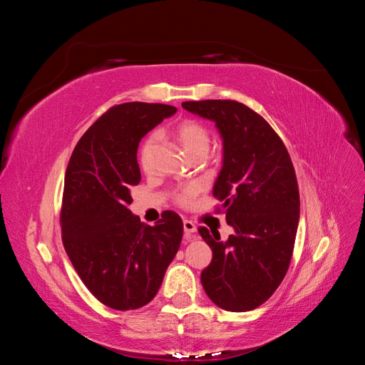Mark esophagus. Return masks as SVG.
Listing matches in <instances>:
<instances>
[{
	"mask_svg": "<svg viewBox=\"0 0 365 365\" xmlns=\"http://www.w3.org/2000/svg\"><path fill=\"white\" fill-rule=\"evenodd\" d=\"M182 225H184V233H185L187 236H193V235H196V225L192 222V220H189V219H184Z\"/></svg>",
	"mask_w": 365,
	"mask_h": 365,
	"instance_id": "obj_1",
	"label": "esophagus"
}]
</instances>
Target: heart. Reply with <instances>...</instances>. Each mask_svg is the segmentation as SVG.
Returning <instances> with one entry per match:
<instances>
[{
    "label": "heart",
    "instance_id": "heart-1",
    "mask_svg": "<svg viewBox=\"0 0 365 365\" xmlns=\"http://www.w3.org/2000/svg\"><path fill=\"white\" fill-rule=\"evenodd\" d=\"M173 137L180 143L181 148L185 150V153L190 158L197 155L207 157L210 146H212V134H210L208 128L196 120L181 121V123L173 129ZM158 140H160L158 132H152V134H149L146 140L143 141V145L140 148L138 160H140L141 168L145 170L150 169L152 157H153V152L157 149ZM195 195H196L195 187H189V189H184L176 200H178L180 204L185 205L193 200Z\"/></svg>",
    "mask_w": 365,
    "mask_h": 365
}]
</instances>
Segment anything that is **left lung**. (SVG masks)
<instances>
[{"instance_id": "left-lung-1", "label": "left lung", "mask_w": 365, "mask_h": 365, "mask_svg": "<svg viewBox=\"0 0 365 365\" xmlns=\"http://www.w3.org/2000/svg\"><path fill=\"white\" fill-rule=\"evenodd\" d=\"M182 108L213 121L222 138L213 196L235 230L220 240L217 231L200 228L213 251L201 283L220 309L252 311L279 288L292 257L300 195L291 157L268 121L244 103L201 101Z\"/></svg>"}]
</instances>
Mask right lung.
<instances>
[{"label": "right lung", "mask_w": 365, "mask_h": 365, "mask_svg": "<svg viewBox=\"0 0 365 365\" xmlns=\"http://www.w3.org/2000/svg\"><path fill=\"white\" fill-rule=\"evenodd\" d=\"M176 113L161 103L113 106L77 143L65 173L62 242L90 292L108 307L129 311L157 295L182 239V220L164 212L150 227L128 208L141 180V138Z\"/></svg>", "instance_id": "right-lung-1"}]
</instances>
